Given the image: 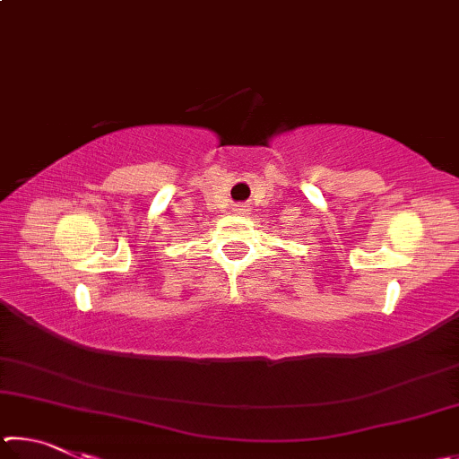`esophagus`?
<instances>
[{"instance_id":"esophagus-1","label":"esophagus","mask_w":459,"mask_h":459,"mask_svg":"<svg viewBox=\"0 0 459 459\" xmlns=\"http://www.w3.org/2000/svg\"><path fill=\"white\" fill-rule=\"evenodd\" d=\"M235 211H237V212H247L248 208H247L245 204H237V206H235Z\"/></svg>"}]
</instances>
